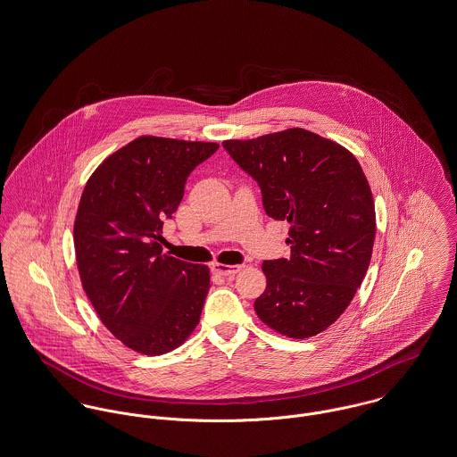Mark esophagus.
<instances>
[{
  "label": "esophagus",
  "mask_w": 457,
  "mask_h": 457,
  "mask_svg": "<svg viewBox=\"0 0 457 457\" xmlns=\"http://www.w3.org/2000/svg\"><path fill=\"white\" fill-rule=\"evenodd\" d=\"M244 266H240V264H237V266H229V264H213V271H217L219 275H222V277H235L240 270H242Z\"/></svg>",
  "instance_id": "34e87169"
}]
</instances>
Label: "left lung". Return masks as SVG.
Segmentation results:
<instances>
[{
	"label": "left lung",
	"mask_w": 457,
	"mask_h": 457,
	"mask_svg": "<svg viewBox=\"0 0 457 457\" xmlns=\"http://www.w3.org/2000/svg\"><path fill=\"white\" fill-rule=\"evenodd\" d=\"M222 145L257 180L266 213L290 224V259L262 262L255 313L287 337H313L345 313L369 270L376 209L367 177L346 147L304 129Z\"/></svg>",
	"instance_id": "8db88e82"
}]
</instances>
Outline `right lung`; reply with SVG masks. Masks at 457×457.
I'll return each instance as SVG.
<instances>
[{"instance_id": "1", "label": "right lung", "mask_w": 457, "mask_h": 457, "mask_svg": "<svg viewBox=\"0 0 457 457\" xmlns=\"http://www.w3.org/2000/svg\"><path fill=\"white\" fill-rule=\"evenodd\" d=\"M215 142L142 136L97 167L74 219L76 264L105 328L142 354L180 346L200 321L211 271L162 253L189 174Z\"/></svg>"}]
</instances>
